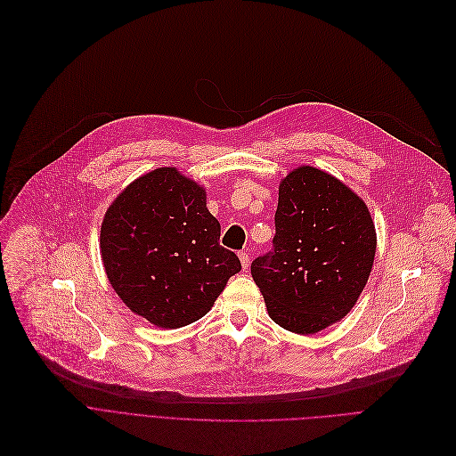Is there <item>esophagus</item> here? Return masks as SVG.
I'll use <instances>...</instances> for the list:
<instances>
[{
	"mask_svg": "<svg viewBox=\"0 0 456 456\" xmlns=\"http://www.w3.org/2000/svg\"><path fill=\"white\" fill-rule=\"evenodd\" d=\"M240 259H241V267L247 271L248 265H250V257L247 252H240Z\"/></svg>",
	"mask_w": 456,
	"mask_h": 456,
	"instance_id": "1",
	"label": "esophagus"
}]
</instances>
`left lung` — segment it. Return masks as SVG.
Here are the masks:
<instances>
[{"mask_svg": "<svg viewBox=\"0 0 456 456\" xmlns=\"http://www.w3.org/2000/svg\"><path fill=\"white\" fill-rule=\"evenodd\" d=\"M273 250L250 273L271 319L315 334L343 319L370 278L377 232L365 202L338 178L298 167L280 182Z\"/></svg>", "mask_w": 456, "mask_h": 456, "instance_id": "obj_1", "label": "left lung"}]
</instances>
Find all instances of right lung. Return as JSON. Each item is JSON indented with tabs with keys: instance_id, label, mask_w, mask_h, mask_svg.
Returning a JSON list of instances; mask_svg holds the SVG:
<instances>
[{
	"instance_id": "obj_1",
	"label": "right lung",
	"mask_w": 456,
	"mask_h": 456,
	"mask_svg": "<svg viewBox=\"0 0 456 456\" xmlns=\"http://www.w3.org/2000/svg\"><path fill=\"white\" fill-rule=\"evenodd\" d=\"M206 189L175 167L129 183L107 209L100 252L124 305L161 329L204 317L241 262L219 243Z\"/></svg>"
}]
</instances>
